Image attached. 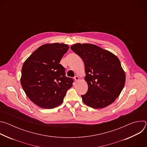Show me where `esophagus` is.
<instances>
[{"label": "esophagus", "instance_id": "1", "mask_svg": "<svg viewBox=\"0 0 147 147\" xmlns=\"http://www.w3.org/2000/svg\"><path fill=\"white\" fill-rule=\"evenodd\" d=\"M79 80H80V79H79V77H78V76H75V77H74V80H75L76 82L78 81Z\"/></svg>", "mask_w": 147, "mask_h": 147}]
</instances>
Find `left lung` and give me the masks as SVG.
I'll return each mask as SVG.
<instances>
[{"mask_svg":"<svg viewBox=\"0 0 147 147\" xmlns=\"http://www.w3.org/2000/svg\"><path fill=\"white\" fill-rule=\"evenodd\" d=\"M84 63L88 91L82 101L94 109L107 107L120 94L125 74L119 58L112 52L90 44H76L70 47Z\"/></svg>","mask_w":147,"mask_h":147,"instance_id":"obj_1","label":"left lung"}]
</instances>
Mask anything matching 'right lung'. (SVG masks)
<instances>
[{
	"instance_id": "1",
	"label": "right lung",
	"mask_w": 147,
	"mask_h": 147,
	"mask_svg": "<svg viewBox=\"0 0 147 147\" xmlns=\"http://www.w3.org/2000/svg\"><path fill=\"white\" fill-rule=\"evenodd\" d=\"M69 49L68 45H42L24 61L20 82L29 99L37 106L52 109L63 101L73 80L65 76V69L59 63Z\"/></svg>"
}]
</instances>
